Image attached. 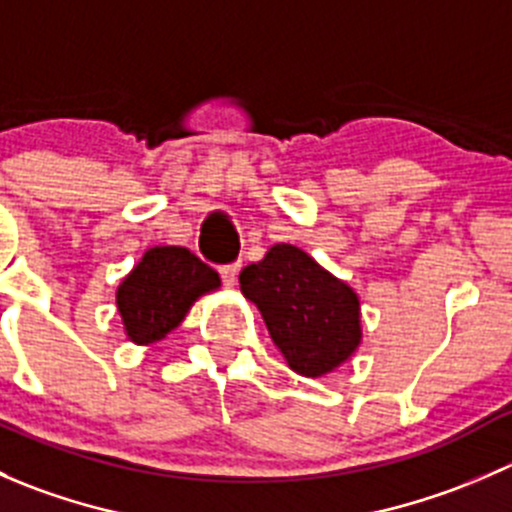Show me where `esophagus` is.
<instances>
[{
	"label": "esophagus",
	"instance_id": "obj_1",
	"mask_svg": "<svg viewBox=\"0 0 512 512\" xmlns=\"http://www.w3.org/2000/svg\"><path fill=\"white\" fill-rule=\"evenodd\" d=\"M237 272H240V262H232V265L220 267V277H223V282L227 287H235Z\"/></svg>",
	"mask_w": 512,
	"mask_h": 512
}]
</instances>
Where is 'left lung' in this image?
I'll return each instance as SVG.
<instances>
[{"label":"left lung","mask_w":512,"mask_h":512,"mask_svg":"<svg viewBox=\"0 0 512 512\" xmlns=\"http://www.w3.org/2000/svg\"><path fill=\"white\" fill-rule=\"evenodd\" d=\"M240 289L257 304L272 342L297 374H329L359 347V297L299 247H270L240 272Z\"/></svg>","instance_id":"obj_1"}]
</instances>
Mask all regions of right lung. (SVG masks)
Listing matches in <instances>:
<instances>
[{
	"mask_svg": "<svg viewBox=\"0 0 512 512\" xmlns=\"http://www.w3.org/2000/svg\"><path fill=\"white\" fill-rule=\"evenodd\" d=\"M218 287V272L185 247H151L116 292L128 339L160 342L183 322L195 299Z\"/></svg>",
	"mask_w": 512,
	"mask_h": 512,
	"instance_id": "1",
	"label": "right lung"
}]
</instances>
